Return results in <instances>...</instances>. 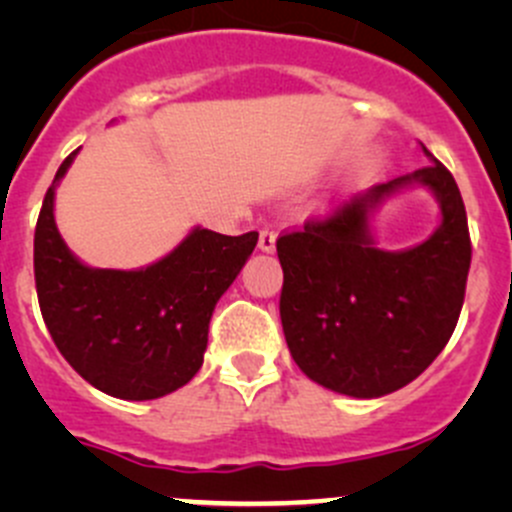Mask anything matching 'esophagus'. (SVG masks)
<instances>
[{
	"label": "esophagus",
	"instance_id": "obj_1",
	"mask_svg": "<svg viewBox=\"0 0 512 512\" xmlns=\"http://www.w3.org/2000/svg\"><path fill=\"white\" fill-rule=\"evenodd\" d=\"M275 242H277V230L272 225H265L260 230V250L272 252L275 250Z\"/></svg>",
	"mask_w": 512,
	"mask_h": 512
}]
</instances>
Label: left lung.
<instances>
[{"mask_svg": "<svg viewBox=\"0 0 512 512\" xmlns=\"http://www.w3.org/2000/svg\"><path fill=\"white\" fill-rule=\"evenodd\" d=\"M409 182L437 193L442 227L411 251H376L365 232V208ZM471 252L461 190L436 158L356 195L332 215L282 232L280 319L292 359L312 381L356 399L411 384L456 329Z\"/></svg>", "mask_w": 512, "mask_h": 512, "instance_id": "1", "label": "left lung"}]
</instances>
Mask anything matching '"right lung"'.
I'll return each mask as SVG.
<instances>
[{
  "label": "right lung",
  "mask_w": 512,
  "mask_h": 512,
  "mask_svg": "<svg viewBox=\"0 0 512 512\" xmlns=\"http://www.w3.org/2000/svg\"><path fill=\"white\" fill-rule=\"evenodd\" d=\"M34 230V280L41 317L64 359L116 399L146 401L188 384L203 366L208 324L257 245V232L193 230L168 257L136 272L91 270L61 240L54 188Z\"/></svg>",
  "instance_id": "right-lung-1"
}]
</instances>
